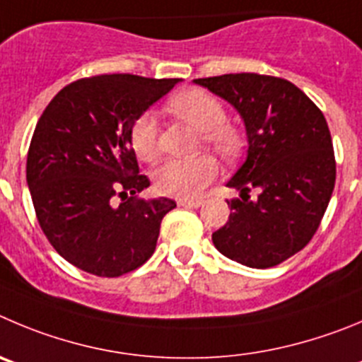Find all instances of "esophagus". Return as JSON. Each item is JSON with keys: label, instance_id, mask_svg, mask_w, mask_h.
<instances>
[{"label": "esophagus", "instance_id": "obj_1", "mask_svg": "<svg viewBox=\"0 0 362 362\" xmlns=\"http://www.w3.org/2000/svg\"><path fill=\"white\" fill-rule=\"evenodd\" d=\"M178 205H180V207H189V209H197V207H200L202 205V200H178L177 202Z\"/></svg>", "mask_w": 362, "mask_h": 362}]
</instances>
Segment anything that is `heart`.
<instances>
[{
  "label": "heart",
  "mask_w": 362,
  "mask_h": 362,
  "mask_svg": "<svg viewBox=\"0 0 362 362\" xmlns=\"http://www.w3.org/2000/svg\"><path fill=\"white\" fill-rule=\"evenodd\" d=\"M171 112L202 132V141L223 158H234L243 148V135L227 121L221 100L204 89H187L170 100ZM130 144L135 155L151 162L158 155L157 117L151 112L141 114L130 127ZM218 175V164L209 155L191 160H165L153 173L155 189L165 197L197 198Z\"/></svg>",
  "instance_id": "heart-1"
}]
</instances>
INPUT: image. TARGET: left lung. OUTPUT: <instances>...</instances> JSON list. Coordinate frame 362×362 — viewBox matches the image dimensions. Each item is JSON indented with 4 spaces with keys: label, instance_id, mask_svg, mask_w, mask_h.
<instances>
[{
    "label": "left lung",
    "instance_id": "left-lung-1",
    "mask_svg": "<svg viewBox=\"0 0 362 362\" xmlns=\"http://www.w3.org/2000/svg\"><path fill=\"white\" fill-rule=\"evenodd\" d=\"M225 98L241 114L248 135V157L228 187L230 216L212 234L225 257L250 268H272L313 239L327 211L336 158L322 110L295 83L257 73H235L194 80ZM257 190L258 200H249Z\"/></svg>",
    "mask_w": 362,
    "mask_h": 362
}]
</instances>
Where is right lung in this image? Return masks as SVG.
Here are the masks:
<instances>
[{
    "label": "right lung",
    "instance_id": "1",
    "mask_svg": "<svg viewBox=\"0 0 362 362\" xmlns=\"http://www.w3.org/2000/svg\"><path fill=\"white\" fill-rule=\"evenodd\" d=\"M177 82L98 74L66 86L44 109L26 182L44 235L82 272L114 279L153 255L162 218L177 204L139 198L150 180L139 175L130 127Z\"/></svg>",
    "mask_w": 362,
    "mask_h": 362
}]
</instances>
